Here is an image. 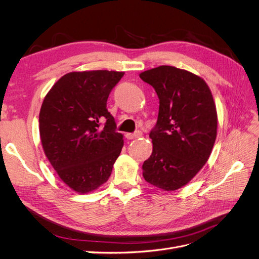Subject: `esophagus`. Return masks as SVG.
Here are the masks:
<instances>
[{"mask_svg": "<svg viewBox=\"0 0 259 259\" xmlns=\"http://www.w3.org/2000/svg\"><path fill=\"white\" fill-rule=\"evenodd\" d=\"M143 136V134L140 132H136V133H134V134H131V133H127L126 135H125V137H126L127 139H136V138H139V137H142Z\"/></svg>", "mask_w": 259, "mask_h": 259, "instance_id": "obj_1", "label": "esophagus"}]
</instances>
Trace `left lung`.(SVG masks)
I'll list each match as a JSON object with an SVG mask.
<instances>
[{
	"mask_svg": "<svg viewBox=\"0 0 259 259\" xmlns=\"http://www.w3.org/2000/svg\"><path fill=\"white\" fill-rule=\"evenodd\" d=\"M160 100L149 137L152 153L143 164L147 183L164 191L187 185L207 162L217 136V112L205 81L187 70L160 66L139 74Z\"/></svg>",
	"mask_w": 259,
	"mask_h": 259,
	"instance_id": "8db88e82",
	"label": "left lung"
}]
</instances>
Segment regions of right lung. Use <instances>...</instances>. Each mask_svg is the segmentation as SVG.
<instances>
[{
	"instance_id": "1",
	"label": "right lung",
	"mask_w": 259,
	"mask_h": 259,
	"mask_svg": "<svg viewBox=\"0 0 259 259\" xmlns=\"http://www.w3.org/2000/svg\"><path fill=\"white\" fill-rule=\"evenodd\" d=\"M124 72L94 70L61 76L41 107L40 137L46 158L69 188L89 193L105 184L124 145L107 109ZM106 120L105 126L100 122Z\"/></svg>"
}]
</instances>
